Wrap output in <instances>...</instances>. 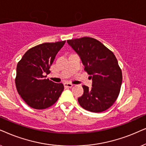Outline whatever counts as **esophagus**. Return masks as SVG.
Segmentation results:
<instances>
[{
    "instance_id": "1",
    "label": "esophagus",
    "mask_w": 146,
    "mask_h": 146,
    "mask_svg": "<svg viewBox=\"0 0 146 146\" xmlns=\"http://www.w3.org/2000/svg\"><path fill=\"white\" fill-rule=\"evenodd\" d=\"M72 86H73V84H71V83H64V87H65V88H70V87H71Z\"/></svg>"
}]
</instances>
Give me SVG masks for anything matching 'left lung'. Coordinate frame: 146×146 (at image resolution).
<instances>
[{
    "instance_id": "left-lung-1",
    "label": "left lung",
    "mask_w": 146,
    "mask_h": 146,
    "mask_svg": "<svg viewBox=\"0 0 146 146\" xmlns=\"http://www.w3.org/2000/svg\"><path fill=\"white\" fill-rule=\"evenodd\" d=\"M67 43L79 56L85 71L92 79V87L83 85L78 102L83 109L100 113L110 108L121 89L122 73L115 55L99 40L91 37L68 40Z\"/></svg>"
}]
</instances>
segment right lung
<instances>
[{
    "label": "right lung",
    "instance_id": "1",
    "mask_svg": "<svg viewBox=\"0 0 146 146\" xmlns=\"http://www.w3.org/2000/svg\"><path fill=\"white\" fill-rule=\"evenodd\" d=\"M65 40L45 42L27 50L17 66V91L26 104L36 110L53 106L64 89L62 83L44 79Z\"/></svg>",
    "mask_w": 146,
    "mask_h": 146
}]
</instances>
